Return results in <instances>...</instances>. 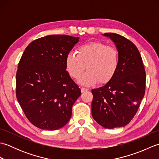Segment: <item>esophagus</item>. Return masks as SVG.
I'll return each mask as SVG.
<instances>
[{
	"label": "esophagus",
	"instance_id": "obj_1",
	"mask_svg": "<svg viewBox=\"0 0 159 159\" xmlns=\"http://www.w3.org/2000/svg\"><path fill=\"white\" fill-rule=\"evenodd\" d=\"M87 91H88V89L85 88V87H82L81 88V92H87Z\"/></svg>",
	"mask_w": 159,
	"mask_h": 159
}]
</instances>
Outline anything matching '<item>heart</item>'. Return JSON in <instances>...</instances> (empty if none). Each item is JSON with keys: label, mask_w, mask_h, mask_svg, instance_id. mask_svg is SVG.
I'll use <instances>...</instances> for the list:
<instances>
[{"label": "heart", "mask_w": 159, "mask_h": 159, "mask_svg": "<svg viewBox=\"0 0 159 159\" xmlns=\"http://www.w3.org/2000/svg\"><path fill=\"white\" fill-rule=\"evenodd\" d=\"M76 54L69 52L66 57V67L70 76L79 79L84 85H92L98 81L107 83L116 74L120 63L119 52L114 46L101 42H92L79 46Z\"/></svg>", "instance_id": "b5f03b06"}]
</instances>
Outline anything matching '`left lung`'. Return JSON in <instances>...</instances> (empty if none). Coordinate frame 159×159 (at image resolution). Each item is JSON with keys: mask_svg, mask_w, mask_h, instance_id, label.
Instances as JSON below:
<instances>
[{"mask_svg": "<svg viewBox=\"0 0 159 159\" xmlns=\"http://www.w3.org/2000/svg\"><path fill=\"white\" fill-rule=\"evenodd\" d=\"M115 43L120 63L114 76L104 86L92 90V117L104 128L125 126L137 112L146 90V72L139 50L117 33H104Z\"/></svg>", "mask_w": 159, "mask_h": 159, "instance_id": "obj_1", "label": "left lung"}]
</instances>
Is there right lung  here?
I'll return each mask as SVG.
<instances>
[{
	"mask_svg": "<svg viewBox=\"0 0 159 159\" xmlns=\"http://www.w3.org/2000/svg\"><path fill=\"white\" fill-rule=\"evenodd\" d=\"M79 38L51 35L26 47L16 72V97L30 122L43 130L65 126L81 92L66 70V57Z\"/></svg>",
	"mask_w": 159,
	"mask_h": 159,
	"instance_id": "1",
	"label": "right lung"
}]
</instances>
